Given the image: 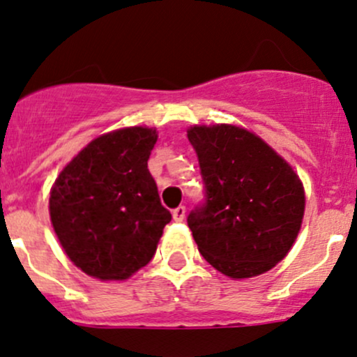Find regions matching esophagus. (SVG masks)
Returning <instances> with one entry per match:
<instances>
[{
	"mask_svg": "<svg viewBox=\"0 0 357 357\" xmlns=\"http://www.w3.org/2000/svg\"><path fill=\"white\" fill-rule=\"evenodd\" d=\"M186 215V208L183 205H179L178 208L172 210V218H174L176 222H183V218H185Z\"/></svg>",
	"mask_w": 357,
	"mask_h": 357,
	"instance_id": "esophagus-1",
	"label": "esophagus"
}]
</instances>
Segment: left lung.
Returning <instances> with one entry per match:
<instances>
[{"label": "left lung", "mask_w": 357, "mask_h": 357, "mask_svg": "<svg viewBox=\"0 0 357 357\" xmlns=\"http://www.w3.org/2000/svg\"><path fill=\"white\" fill-rule=\"evenodd\" d=\"M188 140L205 185V203L188 215L199 254L236 280L269 271L300 232V178L264 140L236 125H195Z\"/></svg>", "instance_id": "obj_1"}]
</instances>
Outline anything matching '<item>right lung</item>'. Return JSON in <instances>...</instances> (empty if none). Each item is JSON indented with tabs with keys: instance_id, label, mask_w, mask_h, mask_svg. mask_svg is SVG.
Here are the masks:
<instances>
[{
	"instance_id": "1",
	"label": "right lung",
	"mask_w": 357,
	"mask_h": 357,
	"mask_svg": "<svg viewBox=\"0 0 357 357\" xmlns=\"http://www.w3.org/2000/svg\"><path fill=\"white\" fill-rule=\"evenodd\" d=\"M155 128L128 127L91 140L54 183L50 222L68 257L98 280H127L154 257L171 222L147 160Z\"/></svg>"
}]
</instances>
